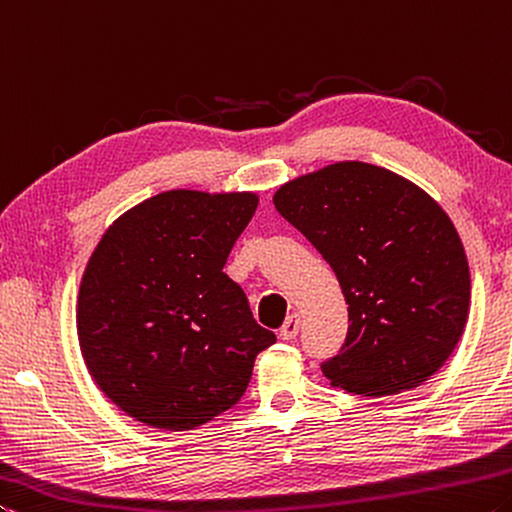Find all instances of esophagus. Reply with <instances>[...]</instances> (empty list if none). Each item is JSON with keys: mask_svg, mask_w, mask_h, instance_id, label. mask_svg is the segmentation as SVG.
<instances>
[{"mask_svg": "<svg viewBox=\"0 0 512 512\" xmlns=\"http://www.w3.org/2000/svg\"><path fill=\"white\" fill-rule=\"evenodd\" d=\"M299 329H301L299 315H288V320L283 322L281 331H279L281 340H295V338H297V333H299Z\"/></svg>", "mask_w": 512, "mask_h": 512, "instance_id": "esophagus-1", "label": "esophagus"}]
</instances>
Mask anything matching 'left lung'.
<instances>
[{
    "label": "left lung",
    "mask_w": 512,
    "mask_h": 512,
    "mask_svg": "<svg viewBox=\"0 0 512 512\" xmlns=\"http://www.w3.org/2000/svg\"><path fill=\"white\" fill-rule=\"evenodd\" d=\"M274 206L340 281L349 331L320 365L363 397L424 383L445 365L469 311L454 224L415 183L370 163H335L281 186Z\"/></svg>",
    "instance_id": "1"
}]
</instances>
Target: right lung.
<instances>
[{"label": "right lung", "mask_w": 512, "mask_h": 512, "mask_svg": "<svg viewBox=\"0 0 512 512\" xmlns=\"http://www.w3.org/2000/svg\"><path fill=\"white\" fill-rule=\"evenodd\" d=\"M251 192L170 190L99 240L79 290L81 354L104 395L138 422L186 431L245 395L276 342L224 274L256 213Z\"/></svg>", "instance_id": "add662e5"}]
</instances>
